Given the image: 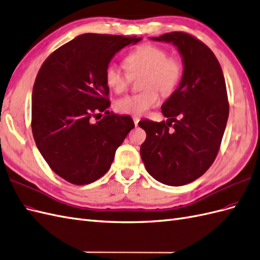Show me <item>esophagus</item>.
<instances>
[{"mask_svg":"<svg viewBox=\"0 0 260 260\" xmlns=\"http://www.w3.org/2000/svg\"><path fill=\"white\" fill-rule=\"evenodd\" d=\"M132 119H133V122H135V124H136V127H138L139 121H140V118H138V117H133Z\"/></svg>","mask_w":260,"mask_h":260,"instance_id":"obj_1","label":"esophagus"}]
</instances>
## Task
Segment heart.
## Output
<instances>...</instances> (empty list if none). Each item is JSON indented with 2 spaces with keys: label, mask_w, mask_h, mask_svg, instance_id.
Wrapping results in <instances>:
<instances>
[{
  "label": "heart",
  "mask_w": 260,
  "mask_h": 260,
  "mask_svg": "<svg viewBox=\"0 0 260 260\" xmlns=\"http://www.w3.org/2000/svg\"><path fill=\"white\" fill-rule=\"evenodd\" d=\"M128 72H123L116 63L110 62L105 69V81L116 93H122L130 85L131 77L143 73L139 94L124 96L116 103L120 114L142 116L159 102V92L164 96L171 95L181 76V66L176 58L167 57L163 48L152 44H143L133 49L124 58Z\"/></svg>",
  "instance_id": "b5f03b06"
}]
</instances>
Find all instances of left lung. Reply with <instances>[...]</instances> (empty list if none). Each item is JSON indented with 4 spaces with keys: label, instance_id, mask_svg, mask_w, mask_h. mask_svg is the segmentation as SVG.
<instances>
[{
    "label": "left lung",
    "instance_id": "obj_1",
    "mask_svg": "<svg viewBox=\"0 0 260 260\" xmlns=\"http://www.w3.org/2000/svg\"><path fill=\"white\" fill-rule=\"evenodd\" d=\"M151 39L176 46L184 72L162 105L167 121L139 122L146 132L140 154L153 178L182 186L202 176L219 152L229 118L225 80L211 49L191 35L174 31Z\"/></svg>",
    "mask_w": 260,
    "mask_h": 260
}]
</instances>
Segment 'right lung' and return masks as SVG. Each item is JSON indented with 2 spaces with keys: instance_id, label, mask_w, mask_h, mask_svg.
<instances>
[{
  "instance_id": "add662e5",
  "label": "right lung",
  "mask_w": 260,
  "mask_h": 260,
  "mask_svg": "<svg viewBox=\"0 0 260 260\" xmlns=\"http://www.w3.org/2000/svg\"><path fill=\"white\" fill-rule=\"evenodd\" d=\"M142 38L84 34L41 66L31 96V130L51 170L74 185L108 172L116 150L135 128L130 116L110 114L105 69L122 48ZM105 112L96 123L92 118Z\"/></svg>"
}]
</instances>
